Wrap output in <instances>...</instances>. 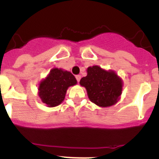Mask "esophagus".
<instances>
[{
	"instance_id": "obj_1",
	"label": "esophagus",
	"mask_w": 159,
	"mask_h": 159,
	"mask_svg": "<svg viewBox=\"0 0 159 159\" xmlns=\"http://www.w3.org/2000/svg\"><path fill=\"white\" fill-rule=\"evenodd\" d=\"M75 78H76L78 82H79L80 80H81V75H76V76H75Z\"/></svg>"
}]
</instances>
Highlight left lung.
Masks as SVG:
<instances>
[{"label": "left lung", "instance_id": "left-lung-1", "mask_svg": "<svg viewBox=\"0 0 159 159\" xmlns=\"http://www.w3.org/2000/svg\"><path fill=\"white\" fill-rule=\"evenodd\" d=\"M80 85L85 87L89 100L101 107H108L117 102L122 92V81L113 71H105L94 66L87 69Z\"/></svg>", "mask_w": 159, "mask_h": 159}]
</instances>
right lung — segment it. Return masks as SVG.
<instances>
[{
  "label": "right lung",
  "instance_id": "right-lung-1",
  "mask_svg": "<svg viewBox=\"0 0 159 159\" xmlns=\"http://www.w3.org/2000/svg\"><path fill=\"white\" fill-rule=\"evenodd\" d=\"M75 84L77 80L70 72L55 68L41 82L39 96L49 107L57 106L63 101L68 87Z\"/></svg>",
  "mask_w": 159,
  "mask_h": 159
}]
</instances>
